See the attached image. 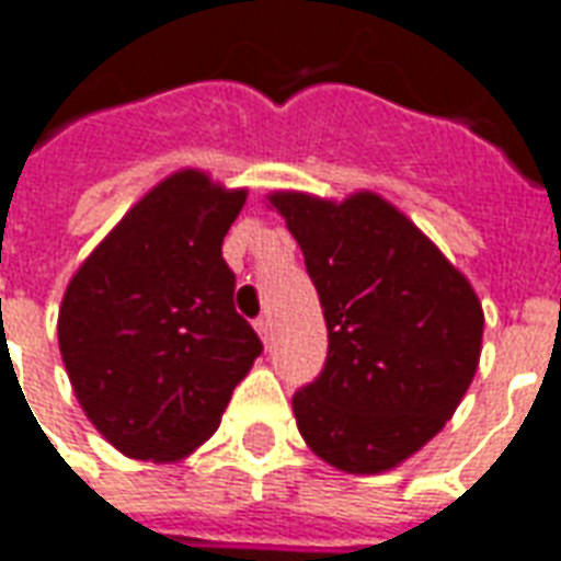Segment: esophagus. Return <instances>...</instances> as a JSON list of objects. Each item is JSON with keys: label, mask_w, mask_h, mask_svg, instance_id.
Here are the masks:
<instances>
[{"label": "esophagus", "mask_w": 561, "mask_h": 561, "mask_svg": "<svg viewBox=\"0 0 561 561\" xmlns=\"http://www.w3.org/2000/svg\"><path fill=\"white\" fill-rule=\"evenodd\" d=\"M255 332L262 335L264 344L271 341V335H273V320H271V314H262V318H255Z\"/></svg>", "instance_id": "esophagus-1"}]
</instances>
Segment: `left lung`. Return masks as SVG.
<instances>
[{"label":"left lung","mask_w":561,"mask_h":561,"mask_svg":"<svg viewBox=\"0 0 561 561\" xmlns=\"http://www.w3.org/2000/svg\"><path fill=\"white\" fill-rule=\"evenodd\" d=\"M327 318L318 379L294 394L299 435L332 468L382 473L453 417L480 365L470 282L382 196L273 194Z\"/></svg>","instance_id":"1"}]
</instances>
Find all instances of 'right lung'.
<instances>
[{
    "label": "right lung",
    "mask_w": 561,
    "mask_h": 561,
    "mask_svg": "<svg viewBox=\"0 0 561 561\" xmlns=\"http://www.w3.org/2000/svg\"><path fill=\"white\" fill-rule=\"evenodd\" d=\"M243 203L247 191L182 170L152 187L67 285L58 347L72 391L131 459L173 461L199 447L262 356L224 262Z\"/></svg>",
    "instance_id": "add662e5"
}]
</instances>
